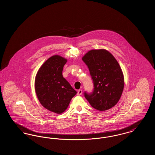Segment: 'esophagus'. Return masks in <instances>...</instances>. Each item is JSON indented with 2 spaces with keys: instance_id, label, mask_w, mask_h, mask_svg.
<instances>
[{
  "instance_id": "esophagus-1",
  "label": "esophagus",
  "mask_w": 155,
  "mask_h": 155,
  "mask_svg": "<svg viewBox=\"0 0 155 155\" xmlns=\"http://www.w3.org/2000/svg\"><path fill=\"white\" fill-rule=\"evenodd\" d=\"M82 91L81 89H79L77 92V95L80 96V95H82Z\"/></svg>"
}]
</instances>
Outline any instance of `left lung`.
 <instances>
[{
  "mask_svg": "<svg viewBox=\"0 0 155 155\" xmlns=\"http://www.w3.org/2000/svg\"><path fill=\"white\" fill-rule=\"evenodd\" d=\"M93 80L94 88L84 96L92 107L99 111L109 110L118 102L124 86L119 64L105 49L91 50L82 57Z\"/></svg>",
  "mask_w": 155,
  "mask_h": 155,
  "instance_id": "obj_1",
  "label": "left lung"
}]
</instances>
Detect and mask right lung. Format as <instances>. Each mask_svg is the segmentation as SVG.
Returning a JSON list of instances; mask_svg holds the SVG:
<instances>
[{
	"mask_svg": "<svg viewBox=\"0 0 155 155\" xmlns=\"http://www.w3.org/2000/svg\"><path fill=\"white\" fill-rule=\"evenodd\" d=\"M67 59L54 55L48 59L37 73L35 89L41 104L51 111L61 114L66 110L77 92L63 77Z\"/></svg>",
	"mask_w": 155,
	"mask_h": 155,
	"instance_id": "1",
	"label": "right lung"
}]
</instances>
